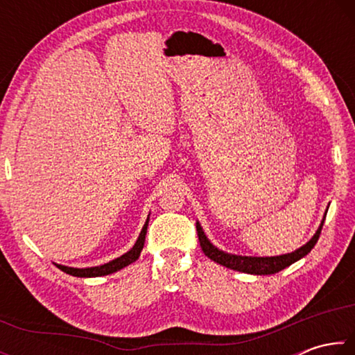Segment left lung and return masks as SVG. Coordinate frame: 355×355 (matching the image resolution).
<instances>
[{
  "label": "left lung",
  "mask_w": 355,
  "mask_h": 355,
  "mask_svg": "<svg viewBox=\"0 0 355 355\" xmlns=\"http://www.w3.org/2000/svg\"><path fill=\"white\" fill-rule=\"evenodd\" d=\"M326 214H327V211L324 213L321 225L318 227L316 233L311 236V239L307 244H304L302 248H299L297 250L291 252V254L277 255V257H243V255L227 254V252L219 250L216 245L209 243V239L207 238L205 233H203L199 222H197L196 227H197V235H199V241H200V248L203 250V254H205L208 258H211L213 261L219 263L225 268H230V269H233V271L255 274V275H268V274L279 272V271H282V269L290 266V264L296 263L297 260L304 258L311 249L315 248L318 239H320Z\"/></svg>",
  "instance_id": "8db88e82"
}]
</instances>
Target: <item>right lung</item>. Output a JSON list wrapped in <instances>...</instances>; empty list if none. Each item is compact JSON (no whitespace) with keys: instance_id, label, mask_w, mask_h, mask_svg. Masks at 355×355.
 I'll use <instances>...</instances> for the list:
<instances>
[{"instance_id":"1","label":"right lung","mask_w":355,"mask_h":355,"mask_svg":"<svg viewBox=\"0 0 355 355\" xmlns=\"http://www.w3.org/2000/svg\"><path fill=\"white\" fill-rule=\"evenodd\" d=\"M147 227H148V218L144 224L142 230L139 233V238L135 243L133 248H131L127 254H123L122 257L116 258L110 263L100 264V266H94V268H69V266H62V264H56V266L61 269V271L67 272L70 275H75V277H101V275H107L112 272H117L120 269L128 266L133 261H136L141 255V250L144 248V243H146V235H147Z\"/></svg>"}]
</instances>
